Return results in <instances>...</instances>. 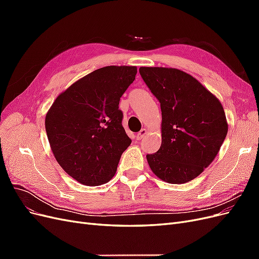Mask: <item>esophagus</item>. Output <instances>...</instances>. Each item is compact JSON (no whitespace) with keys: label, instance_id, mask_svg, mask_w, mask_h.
Masks as SVG:
<instances>
[{"label":"esophagus","instance_id":"esophagus-1","mask_svg":"<svg viewBox=\"0 0 259 259\" xmlns=\"http://www.w3.org/2000/svg\"><path fill=\"white\" fill-rule=\"evenodd\" d=\"M147 133H148V131L146 130V128H143L142 131H140L138 134H137V136H136V138H137V140H140V139H143L146 135H147Z\"/></svg>","mask_w":259,"mask_h":259}]
</instances>
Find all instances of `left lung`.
<instances>
[{"label": "left lung", "mask_w": 259, "mask_h": 259, "mask_svg": "<svg viewBox=\"0 0 259 259\" xmlns=\"http://www.w3.org/2000/svg\"><path fill=\"white\" fill-rule=\"evenodd\" d=\"M140 75L162 111V144L147 154L153 174L168 184H185L208 167L228 133L219 99L182 70L140 67Z\"/></svg>", "instance_id": "1"}]
</instances>
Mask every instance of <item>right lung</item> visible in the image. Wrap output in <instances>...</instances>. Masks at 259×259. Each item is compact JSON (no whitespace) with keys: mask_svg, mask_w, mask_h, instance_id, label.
I'll return each mask as SVG.
<instances>
[{"mask_svg":"<svg viewBox=\"0 0 259 259\" xmlns=\"http://www.w3.org/2000/svg\"><path fill=\"white\" fill-rule=\"evenodd\" d=\"M136 73L135 66L97 69L60 93L46 113L45 130L55 159L82 185L111 180L132 143L119 104Z\"/></svg>","mask_w":259,"mask_h":259,"instance_id":"obj_1","label":"right lung"}]
</instances>
